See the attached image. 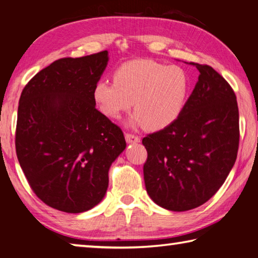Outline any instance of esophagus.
Returning a JSON list of instances; mask_svg holds the SVG:
<instances>
[{
	"mask_svg": "<svg viewBox=\"0 0 258 258\" xmlns=\"http://www.w3.org/2000/svg\"><path fill=\"white\" fill-rule=\"evenodd\" d=\"M125 140L127 143H138L140 142V138L138 135H134V134H131V133H126L125 134Z\"/></svg>",
	"mask_w": 258,
	"mask_h": 258,
	"instance_id": "1",
	"label": "esophagus"
}]
</instances>
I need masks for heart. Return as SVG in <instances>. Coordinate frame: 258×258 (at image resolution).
<instances>
[{
  "instance_id": "b5f03b06",
  "label": "heart",
  "mask_w": 258,
  "mask_h": 258,
  "mask_svg": "<svg viewBox=\"0 0 258 258\" xmlns=\"http://www.w3.org/2000/svg\"><path fill=\"white\" fill-rule=\"evenodd\" d=\"M189 87V76L181 67L132 60L116 69L113 82L95 83L93 100L99 110L111 119H120L134 103L131 124L160 131L180 117Z\"/></svg>"
}]
</instances>
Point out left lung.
I'll return each instance as SVG.
<instances>
[{
	"label": "left lung",
	"instance_id": "obj_1",
	"mask_svg": "<svg viewBox=\"0 0 258 258\" xmlns=\"http://www.w3.org/2000/svg\"><path fill=\"white\" fill-rule=\"evenodd\" d=\"M190 64L200 74L180 117L142 140L148 195L173 212L190 211L211 199L232 169L239 148L232 87L211 66Z\"/></svg>",
	"mask_w": 258,
	"mask_h": 258
}]
</instances>
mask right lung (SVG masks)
I'll use <instances>...</instances> for the list:
<instances>
[{"instance_id":"1","label":"right lung","mask_w":258,"mask_h":258,"mask_svg":"<svg viewBox=\"0 0 258 258\" xmlns=\"http://www.w3.org/2000/svg\"><path fill=\"white\" fill-rule=\"evenodd\" d=\"M108 51L62 58L24 87L16 151L34 194L64 213H83L101 202L108 172L126 148L120 127L95 108L93 87Z\"/></svg>"}]
</instances>
